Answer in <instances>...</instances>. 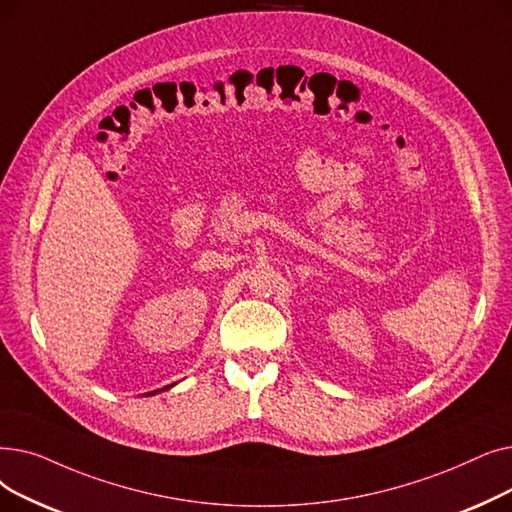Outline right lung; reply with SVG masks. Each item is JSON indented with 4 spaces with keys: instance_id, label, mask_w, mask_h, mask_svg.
<instances>
[{
    "instance_id": "right-lung-1",
    "label": "right lung",
    "mask_w": 512,
    "mask_h": 512,
    "mask_svg": "<svg viewBox=\"0 0 512 512\" xmlns=\"http://www.w3.org/2000/svg\"><path fill=\"white\" fill-rule=\"evenodd\" d=\"M150 394H156V392H150Z\"/></svg>"
}]
</instances>
